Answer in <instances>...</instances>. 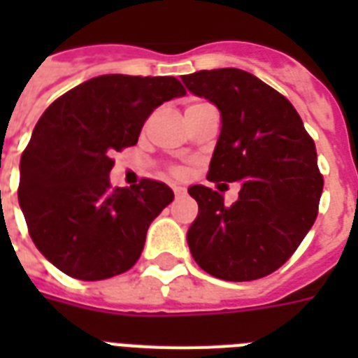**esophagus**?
Masks as SVG:
<instances>
[{
	"mask_svg": "<svg viewBox=\"0 0 358 358\" xmlns=\"http://www.w3.org/2000/svg\"><path fill=\"white\" fill-rule=\"evenodd\" d=\"M173 191L176 196H184L185 195V189L184 187H180V185H173Z\"/></svg>",
	"mask_w": 358,
	"mask_h": 358,
	"instance_id": "esophagus-1",
	"label": "esophagus"
}]
</instances>
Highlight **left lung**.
Wrapping results in <instances>:
<instances>
[{"mask_svg":"<svg viewBox=\"0 0 358 358\" xmlns=\"http://www.w3.org/2000/svg\"><path fill=\"white\" fill-rule=\"evenodd\" d=\"M182 81L221 113L208 180L241 184L232 206H224L221 189H187L199 204L187 230L191 255L223 280L266 277L294 255L316 221L323 178L314 141L294 106L245 70H201Z\"/></svg>","mask_w":358,"mask_h":358,"instance_id":"1","label":"left lung"}]
</instances>
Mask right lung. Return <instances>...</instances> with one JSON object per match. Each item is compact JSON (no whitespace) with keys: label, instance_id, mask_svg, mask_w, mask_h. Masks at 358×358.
Here are the masks:
<instances>
[{"label":"right lung","instance_id":"1","mask_svg":"<svg viewBox=\"0 0 358 358\" xmlns=\"http://www.w3.org/2000/svg\"><path fill=\"white\" fill-rule=\"evenodd\" d=\"M173 76L106 74L57 98L20 159L18 202L48 262L80 280H102L139 260L146 230L174 199L163 182L113 187L111 154L137 145L163 102L184 96Z\"/></svg>","mask_w":358,"mask_h":358}]
</instances>
